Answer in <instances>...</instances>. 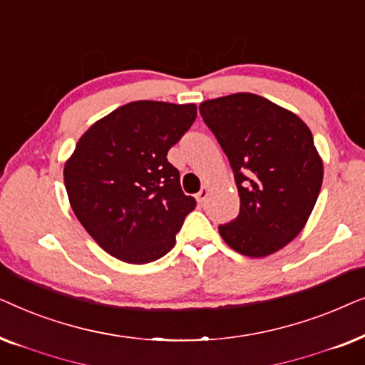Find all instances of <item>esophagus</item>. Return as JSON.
Here are the masks:
<instances>
[{
  "mask_svg": "<svg viewBox=\"0 0 365 365\" xmlns=\"http://www.w3.org/2000/svg\"><path fill=\"white\" fill-rule=\"evenodd\" d=\"M207 192H209L207 186H202V187H201V191H199V192L196 194V199H197V202H199V204H202L204 201H206V197H207Z\"/></svg>",
  "mask_w": 365,
  "mask_h": 365,
  "instance_id": "34e87169",
  "label": "esophagus"
}]
</instances>
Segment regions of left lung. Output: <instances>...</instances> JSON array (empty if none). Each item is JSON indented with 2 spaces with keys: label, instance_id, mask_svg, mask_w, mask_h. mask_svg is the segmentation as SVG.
Masks as SVG:
<instances>
[{
  "label": "left lung",
  "instance_id": "1",
  "mask_svg": "<svg viewBox=\"0 0 365 365\" xmlns=\"http://www.w3.org/2000/svg\"><path fill=\"white\" fill-rule=\"evenodd\" d=\"M199 113L234 173L241 207L219 226L229 247L266 257L306 226L322 186V159L296 114L252 93L207 99Z\"/></svg>",
  "mask_w": 365,
  "mask_h": 365
}]
</instances>
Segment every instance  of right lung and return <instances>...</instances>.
Here are the masks:
<instances>
[{
  "label": "right lung",
  "instance_id": "1",
  "mask_svg": "<svg viewBox=\"0 0 365 365\" xmlns=\"http://www.w3.org/2000/svg\"><path fill=\"white\" fill-rule=\"evenodd\" d=\"M196 104L133 101L99 119L64 164L78 221L111 256L148 264L176 244L196 207L168 151L196 121Z\"/></svg>",
  "mask_w": 365,
  "mask_h": 365
}]
</instances>
